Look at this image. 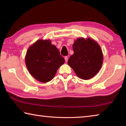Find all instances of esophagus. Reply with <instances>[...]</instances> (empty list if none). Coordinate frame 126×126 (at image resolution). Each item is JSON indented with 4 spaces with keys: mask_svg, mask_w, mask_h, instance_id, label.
<instances>
[{
    "mask_svg": "<svg viewBox=\"0 0 126 126\" xmlns=\"http://www.w3.org/2000/svg\"><path fill=\"white\" fill-rule=\"evenodd\" d=\"M64 59H65V61L66 62H67L68 60V57L67 56H65V57H64Z\"/></svg>",
    "mask_w": 126,
    "mask_h": 126,
    "instance_id": "esophagus-1",
    "label": "esophagus"
}]
</instances>
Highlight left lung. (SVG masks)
I'll list each match as a JSON object with an SVG mask.
<instances>
[{
    "mask_svg": "<svg viewBox=\"0 0 126 126\" xmlns=\"http://www.w3.org/2000/svg\"><path fill=\"white\" fill-rule=\"evenodd\" d=\"M73 54L68 64L79 78L88 80L98 73L102 67L103 55L101 47L91 38H79L73 44Z\"/></svg>",
    "mask_w": 126,
    "mask_h": 126,
    "instance_id": "obj_1",
    "label": "left lung"
}]
</instances>
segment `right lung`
<instances>
[{
	"mask_svg": "<svg viewBox=\"0 0 126 126\" xmlns=\"http://www.w3.org/2000/svg\"><path fill=\"white\" fill-rule=\"evenodd\" d=\"M25 62L29 73L35 79L47 83L54 77L65 60L49 39H39L29 47Z\"/></svg>",
	"mask_w": 126,
	"mask_h": 126,
	"instance_id": "right-lung-1",
	"label": "right lung"
}]
</instances>
